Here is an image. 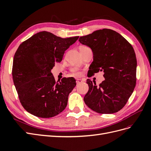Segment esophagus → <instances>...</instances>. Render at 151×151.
<instances>
[{
    "label": "esophagus",
    "instance_id": "1",
    "mask_svg": "<svg viewBox=\"0 0 151 151\" xmlns=\"http://www.w3.org/2000/svg\"><path fill=\"white\" fill-rule=\"evenodd\" d=\"M83 79H77V80H76V83L78 84H80V83H83Z\"/></svg>",
    "mask_w": 151,
    "mask_h": 151
}]
</instances>
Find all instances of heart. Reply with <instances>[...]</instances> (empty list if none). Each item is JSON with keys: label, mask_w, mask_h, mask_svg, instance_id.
<instances>
[{"label": "heart", "mask_w": 151, "mask_h": 151, "mask_svg": "<svg viewBox=\"0 0 151 151\" xmlns=\"http://www.w3.org/2000/svg\"><path fill=\"white\" fill-rule=\"evenodd\" d=\"M72 72H74V74L76 76H80L81 75V72H79V71H77L76 69H75V68H74V69L72 70Z\"/></svg>", "instance_id": "b5f03b06"}]
</instances>
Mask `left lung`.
I'll list each match as a JSON object with an SVG mask.
<instances>
[{
	"instance_id": "obj_1",
	"label": "left lung",
	"mask_w": 151,
	"mask_h": 151,
	"mask_svg": "<svg viewBox=\"0 0 151 151\" xmlns=\"http://www.w3.org/2000/svg\"><path fill=\"white\" fill-rule=\"evenodd\" d=\"M79 41L93 53L90 75L103 71L105 79L99 86L87 80L89 91L84 98L86 104L99 113L118 112L128 101L136 84L137 59L133 47L120 34L109 29L96 30L81 36Z\"/></svg>"
}]
</instances>
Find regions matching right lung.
Listing matches in <instances>:
<instances>
[{
    "label": "right lung",
    "mask_w": 151,
    "mask_h": 151,
    "mask_svg": "<svg viewBox=\"0 0 151 151\" xmlns=\"http://www.w3.org/2000/svg\"><path fill=\"white\" fill-rule=\"evenodd\" d=\"M78 38H62L42 31L18 47L14 57L12 77L20 102L27 111L40 118H51L64 110L76 80L63 77L56 82L51 70Z\"/></svg>",
    "instance_id": "1"
}]
</instances>
